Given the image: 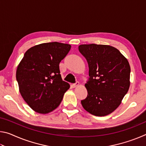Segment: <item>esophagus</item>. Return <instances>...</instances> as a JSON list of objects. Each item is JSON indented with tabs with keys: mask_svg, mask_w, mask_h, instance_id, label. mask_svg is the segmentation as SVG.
Here are the masks:
<instances>
[{
	"mask_svg": "<svg viewBox=\"0 0 146 146\" xmlns=\"http://www.w3.org/2000/svg\"><path fill=\"white\" fill-rule=\"evenodd\" d=\"M78 86H79V82H78V81H76L75 84H73V85H72L73 88H76V87H77Z\"/></svg>",
	"mask_w": 146,
	"mask_h": 146,
	"instance_id": "34e87169",
	"label": "esophagus"
}]
</instances>
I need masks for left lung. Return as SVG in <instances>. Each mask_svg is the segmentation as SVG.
I'll use <instances>...</instances> for the list:
<instances>
[{"mask_svg": "<svg viewBox=\"0 0 146 146\" xmlns=\"http://www.w3.org/2000/svg\"><path fill=\"white\" fill-rule=\"evenodd\" d=\"M78 50L87 60L90 76L85 84L88 96L81 104L93 115L110 114L129 88V64L119 50L111 46L82 44Z\"/></svg>", "mask_w": 146, "mask_h": 146, "instance_id": "1", "label": "left lung"}]
</instances>
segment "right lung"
<instances>
[{"label": "right lung", "mask_w": 146, "mask_h": 146, "mask_svg": "<svg viewBox=\"0 0 146 146\" xmlns=\"http://www.w3.org/2000/svg\"><path fill=\"white\" fill-rule=\"evenodd\" d=\"M71 45L53 42L29 48L17 69L16 78L22 97L35 111L50 113L60 105L70 88L61 77L59 64Z\"/></svg>", "instance_id": "1"}]
</instances>
